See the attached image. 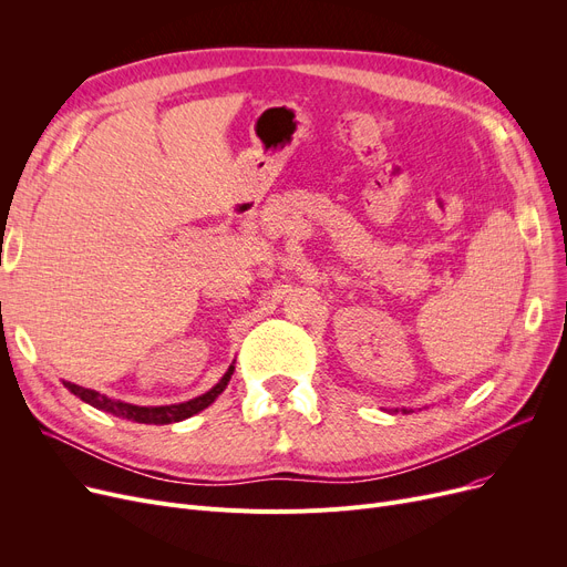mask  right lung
Returning a JSON list of instances; mask_svg holds the SVG:
<instances>
[{
    "instance_id": "1",
    "label": "right lung",
    "mask_w": 567,
    "mask_h": 567,
    "mask_svg": "<svg viewBox=\"0 0 567 567\" xmlns=\"http://www.w3.org/2000/svg\"><path fill=\"white\" fill-rule=\"evenodd\" d=\"M231 374H234V365H229L225 377L208 393H204V395H199L195 400L182 402V404H169V406H137V404L112 400V398L101 395V393H96L92 389H82V385L71 383V381H66L64 385L75 398H80L82 402L92 404V406H96V409H101L105 413H112V415H116V419H126V421L144 423V425H169V423L186 421V419H190V415H195L202 409H206L208 404H214V400L227 389Z\"/></svg>"
}]
</instances>
